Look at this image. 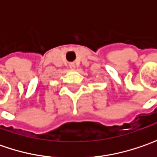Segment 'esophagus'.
<instances>
[{"label":"esophagus","instance_id":"1","mask_svg":"<svg viewBox=\"0 0 157 157\" xmlns=\"http://www.w3.org/2000/svg\"><path fill=\"white\" fill-rule=\"evenodd\" d=\"M69 66H70V68H71V70L75 69V64H74V63H70Z\"/></svg>","mask_w":157,"mask_h":157}]
</instances>
